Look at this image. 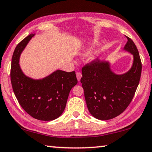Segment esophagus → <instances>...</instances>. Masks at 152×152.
I'll return each mask as SVG.
<instances>
[{"instance_id": "obj_1", "label": "esophagus", "mask_w": 152, "mask_h": 152, "mask_svg": "<svg viewBox=\"0 0 152 152\" xmlns=\"http://www.w3.org/2000/svg\"><path fill=\"white\" fill-rule=\"evenodd\" d=\"M76 77H77V79H78V82L80 80V78L82 77V73L80 72H76Z\"/></svg>"}]
</instances>
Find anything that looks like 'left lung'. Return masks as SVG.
Returning a JSON list of instances; mask_svg holds the SVG:
<instances>
[{"label": "left lung", "instance_id": "1", "mask_svg": "<svg viewBox=\"0 0 152 152\" xmlns=\"http://www.w3.org/2000/svg\"><path fill=\"white\" fill-rule=\"evenodd\" d=\"M126 37L124 50L133 56V65L127 72L115 74L108 61L98 59L82 68L80 82L87 107L92 116L99 120L111 119L121 114L132 102L140 82V56L134 42Z\"/></svg>", "mask_w": 152, "mask_h": 152}]
</instances>
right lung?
Masks as SVG:
<instances>
[{"mask_svg": "<svg viewBox=\"0 0 152 152\" xmlns=\"http://www.w3.org/2000/svg\"><path fill=\"white\" fill-rule=\"evenodd\" d=\"M35 34H30L17 45L12 57L11 80L20 106L36 119L52 121L65 109L71 89L78 82L75 72L56 70L45 78L34 80L25 76L19 66L20 53Z\"/></svg>", "mask_w": 152, "mask_h": 152, "instance_id": "add662e5", "label": "right lung"}]
</instances>
